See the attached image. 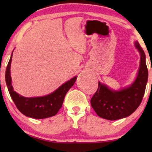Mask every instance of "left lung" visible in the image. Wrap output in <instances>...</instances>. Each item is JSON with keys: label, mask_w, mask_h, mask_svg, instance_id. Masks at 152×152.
Here are the masks:
<instances>
[{"label": "left lung", "mask_w": 152, "mask_h": 152, "mask_svg": "<svg viewBox=\"0 0 152 152\" xmlns=\"http://www.w3.org/2000/svg\"><path fill=\"white\" fill-rule=\"evenodd\" d=\"M134 45L140 55V66L132 84L120 90H113L98 82V88L91 99V107L104 119L115 120L128 117L138 109L144 96L148 80L146 56L138 41Z\"/></svg>", "instance_id": "1"}]
</instances>
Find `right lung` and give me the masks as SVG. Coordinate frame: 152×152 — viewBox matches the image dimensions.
<instances>
[{
  "label": "right lung",
  "mask_w": 152,
  "mask_h": 152,
  "mask_svg": "<svg viewBox=\"0 0 152 152\" xmlns=\"http://www.w3.org/2000/svg\"><path fill=\"white\" fill-rule=\"evenodd\" d=\"M12 55L13 52L6 68L5 82L10 96L18 111L27 117L35 119H43L55 115L62 107L66 94L73 86L77 77H73L50 94L41 97H23L14 91L12 85L10 68Z\"/></svg>",
  "instance_id": "right-lung-1"
}]
</instances>
